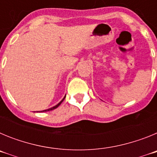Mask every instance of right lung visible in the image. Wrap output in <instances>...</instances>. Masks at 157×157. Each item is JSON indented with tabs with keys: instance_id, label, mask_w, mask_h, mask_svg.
<instances>
[{
	"instance_id": "obj_1",
	"label": "right lung",
	"mask_w": 157,
	"mask_h": 157,
	"mask_svg": "<svg viewBox=\"0 0 157 157\" xmlns=\"http://www.w3.org/2000/svg\"><path fill=\"white\" fill-rule=\"evenodd\" d=\"M65 97H66V96H65ZM65 97L64 98H63V100H62L61 101H60V102H59V103H58L57 105H55V106L54 107H52V108H50V109H46V110H43V111H41V112H48V111H52V110H53V109H56V108H57V107H59V105H60V104L62 103V102H63V100H64V98H65Z\"/></svg>"
}]
</instances>
